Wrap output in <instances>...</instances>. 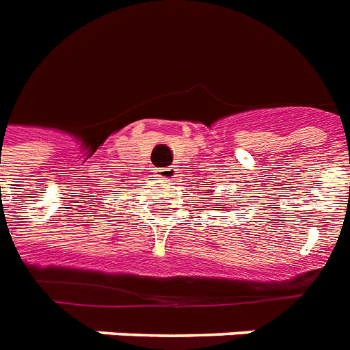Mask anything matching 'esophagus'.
Instances as JSON below:
<instances>
[{
    "mask_svg": "<svg viewBox=\"0 0 350 350\" xmlns=\"http://www.w3.org/2000/svg\"><path fill=\"white\" fill-rule=\"evenodd\" d=\"M157 177L161 180H172L173 177H177V170L173 166H167V167H159L157 170Z\"/></svg>",
    "mask_w": 350,
    "mask_h": 350,
    "instance_id": "1",
    "label": "esophagus"
}]
</instances>
